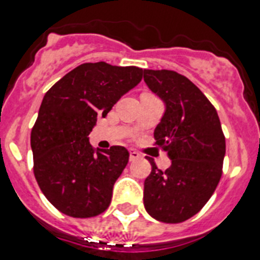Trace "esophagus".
I'll list each match as a JSON object with an SVG mask.
<instances>
[{"instance_id": "obj_1", "label": "esophagus", "mask_w": 260, "mask_h": 260, "mask_svg": "<svg viewBox=\"0 0 260 260\" xmlns=\"http://www.w3.org/2000/svg\"><path fill=\"white\" fill-rule=\"evenodd\" d=\"M139 158H141V154H140L137 150H135V149H129V159H131V161H136V159H139Z\"/></svg>"}]
</instances>
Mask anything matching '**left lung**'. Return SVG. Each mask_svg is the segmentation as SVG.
<instances>
[{
	"label": "left lung",
	"mask_w": 260,
	"mask_h": 260,
	"mask_svg": "<svg viewBox=\"0 0 260 260\" xmlns=\"http://www.w3.org/2000/svg\"><path fill=\"white\" fill-rule=\"evenodd\" d=\"M144 81L166 103L154 139L171 159L162 171L146 157L152 173L144 183V205L155 220L179 224L202 211L213 195L222 175L225 136L214 106L187 77L145 69Z\"/></svg>",
	"instance_id": "obj_1"
}]
</instances>
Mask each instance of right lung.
I'll return each instance as SVG.
<instances>
[{"instance_id": "1", "label": "right lung", "mask_w": 260, "mask_h": 260, "mask_svg": "<svg viewBox=\"0 0 260 260\" xmlns=\"http://www.w3.org/2000/svg\"><path fill=\"white\" fill-rule=\"evenodd\" d=\"M144 71L85 62L46 92L31 131L34 175L56 209L74 218L95 217L111 203L112 188L129 159L124 146L96 150L87 136L135 87Z\"/></svg>"}]
</instances>
